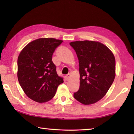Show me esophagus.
<instances>
[{"label": "esophagus", "instance_id": "34e87169", "mask_svg": "<svg viewBox=\"0 0 134 134\" xmlns=\"http://www.w3.org/2000/svg\"><path fill=\"white\" fill-rule=\"evenodd\" d=\"M70 76H71V75H70V73H69V74H67V75H66V79H67V80H69V78L70 77Z\"/></svg>", "mask_w": 134, "mask_h": 134}]
</instances>
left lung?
<instances>
[{
	"label": "left lung",
	"mask_w": 134,
	"mask_h": 134,
	"mask_svg": "<svg viewBox=\"0 0 134 134\" xmlns=\"http://www.w3.org/2000/svg\"><path fill=\"white\" fill-rule=\"evenodd\" d=\"M76 51L80 74V87L74 97L84 105L97 102L106 94L115 77V58L105 45L81 41L70 43Z\"/></svg>",
	"instance_id": "obj_1"
}]
</instances>
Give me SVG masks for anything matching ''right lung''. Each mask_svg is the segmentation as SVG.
<instances>
[{"label": "right lung", "instance_id": "1", "mask_svg": "<svg viewBox=\"0 0 134 134\" xmlns=\"http://www.w3.org/2000/svg\"><path fill=\"white\" fill-rule=\"evenodd\" d=\"M63 41L40 38L26 45L18 58V79L25 93L39 103L53 98L63 78L52 61L55 49Z\"/></svg>", "mask_w": 134, "mask_h": 134}]
</instances>
